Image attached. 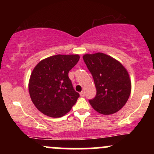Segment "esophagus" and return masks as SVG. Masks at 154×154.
I'll use <instances>...</instances> for the list:
<instances>
[{"label": "esophagus", "instance_id": "1", "mask_svg": "<svg viewBox=\"0 0 154 154\" xmlns=\"http://www.w3.org/2000/svg\"><path fill=\"white\" fill-rule=\"evenodd\" d=\"M79 94H80V96L81 97H84L85 96V93L83 91L80 92V93H79Z\"/></svg>", "mask_w": 154, "mask_h": 154}]
</instances>
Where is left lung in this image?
<instances>
[{
  "instance_id": "8db88e82",
  "label": "left lung",
  "mask_w": 154,
  "mask_h": 154,
  "mask_svg": "<svg viewBox=\"0 0 154 154\" xmlns=\"http://www.w3.org/2000/svg\"><path fill=\"white\" fill-rule=\"evenodd\" d=\"M82 58L96 88V95L89 100L91 105L105 115L120 110L131 92L128 71L121 63L103 53L85 54Z\"/></svg>"
}]
</instances>
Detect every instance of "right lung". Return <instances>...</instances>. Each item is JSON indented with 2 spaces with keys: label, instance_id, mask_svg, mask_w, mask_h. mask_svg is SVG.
Instances as JSON below:
<instances>
[{
  "label": "right lung",
  "instance_id": "obj_1",
  "mask_svg": "<svg viewBox=\"0 0 154 154\" xmlns=\"http://www.w3.org/2000/svg\"><path fill=\"white\" fill-rule=\"evenodd\" d=\"M79 55H56L42 60L35 67L29 82L32 101L45 115L64 116L77 102L69 72L77 64Z\"/></svg>",
  "mask_w": 154,
  "mask_h": 154
}]
</instances>
